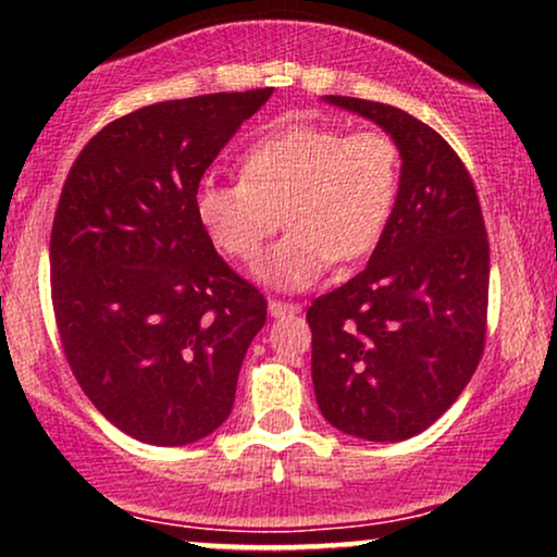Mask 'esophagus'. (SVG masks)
I'll list each match as a JSON object with an SVG mask.
<instances>
[{"label":"esophagus","mask_w":557,"mask_h":557,"mask_svg":"<svg viewBox=\"0 0 557 557\" xmlns=\"http://www.w3.org/2000/svg\"><path fill=\"white\" fill-rule=\"evenodd\" d=\"M300 311V304H285V300H270V314L277 319V317H285V314H298Z\"/></svg>","instance_id":"esophagus-1"}]
</instances>
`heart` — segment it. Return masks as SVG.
<instances>
[{"mask_svg": "<svg viewBox=\"0 0 557 557\" xmlns=\"http://www.w3.org/2000/svg\"><path fill=\"white\" fill-rule=\"evenodd\" d=\"M398 181V146L385 133L287 123L246 151L240 181L198 183L194 209L209 240L240 264H257L285 212L290 233L261 261L259 280L304 290L335 259L348 264L380 243Z\"/></svg>", "mask_w": 557, "mask_h": 557, "instance_id": "obj_1", "label": "heart"}]
</instances>
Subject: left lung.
Wrapping results in <instances>:
<instances>
[{"instance_id": "left-lung-1", "label": "left lung", "mask_w": 557, "mask_h": 557, "mask_svg": "<svg viewBox=\"0 0 557 557\" xmlns=\"http://www.w3.org/2000/svg\"><path fill=\"white\" fill-rule=\"evenodd\" d=\"M322 101L393 138L400 183L367 270L306 311L311 380L335 430L400 443L443 417L482 359L487 230L469 172L430 125L380 101Z\"/></svg>"}]
</instances>
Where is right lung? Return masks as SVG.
<instances>
[{"instance_id": "right-lung-1", "label": "right lung", "mask_w": 557, "mask_h": 557, "mask_svg": "<svg viewBox=\"0 0 557 557\" xmlns=\"http://www.w3.org/2000/svg\"><path fill=\"white\" fill-rule=\"evenodd\" d=\"M272 88L159 101L75 159L52 225L57 327L75 380L117 430L190 445L230 417L267 300L198 225L203 172Z\"/></svg>"}]
</instances>
